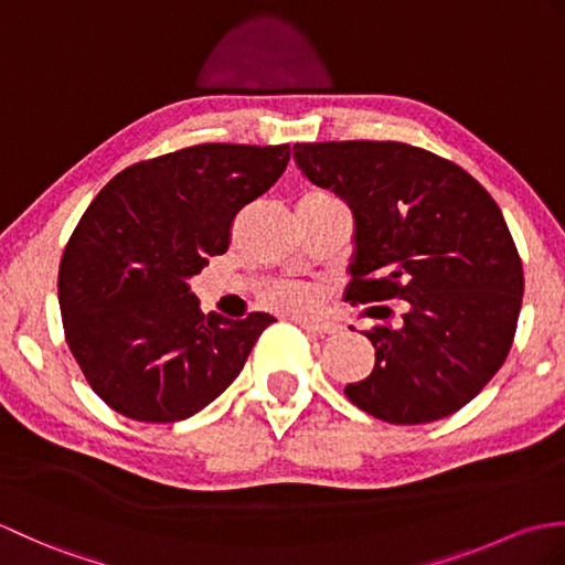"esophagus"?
Instances as JSON below:
<instances>
[{
	"label": "esophagus",
	"instance_id": "esophagus-1",
	"mask_svg": "<svg viewBox=\"0 0 565 565\" xmlns=\"http://www.w3.org/2000/svg\"><path fill=\"white\" fill-rule=\"evenodd\" d=\"M298 326H301L306 332L310 334H318V338H328V334L338 332V326H330V322H310V320H298Z\"/></svg>",
	"mask_w": 565,
	"mask_h": 565
}]
</instances>
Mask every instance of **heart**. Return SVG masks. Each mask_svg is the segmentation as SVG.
<instances>
[{
    "label": "heart",
    "instance_id": "1",
    "mask_svg": "<svg viewBox=\"0 0 565 565\" xmlns=\"http://www.w3.org/2000/svg\"><path fill=\"white\" fill-rule=\"evenodd\" d=\"M303 199H316V201H338L334 196H330L328 191H308ZM264 303L271 306L274 310H281V313L289 316H303L308 310H313L318 306V296L313 289L301 284H284L276 281L269 284L267 289L262 291Z\"/></svg>",
    "mask_w": 565,
    "mask_h": 565
}]
</instances>
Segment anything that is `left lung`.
I'll return each mask as SVG.
<instances>
[{
    "label": "left lung",
    "instance_id": "obj_1",
    "mask_svg": "<svg viewBox=\"0 0 565 565\" xmlns=\"http://www.w3.org/2000/svg\"><path fill=\"white\" fill-rule=\"evenodd\" d=\"M294 158L354 213L347 298L405 308L401 328L364 332L376 364L347 398L391 425L461 411L508 359L522 308V259L500 206L459 164L405 142H296Z\"/></svg>",
    "mask_w": 565,
    "mask_h": 565
}]
</instances>
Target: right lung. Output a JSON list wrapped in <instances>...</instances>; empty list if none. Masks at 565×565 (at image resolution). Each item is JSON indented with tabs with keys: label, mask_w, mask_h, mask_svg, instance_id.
Masks as SVG:
<instances>
[{
	"label": "right lung",
	"mask_w": 565,
	"mask_h": 565,
	"mask_svg": "<svg viewBox=\"0 0 565 565\" xmlns=\"http://www.w3.org/2000/svg\"><path fill=\"white\" fill-rule=\"evenodd\" d=\"M289 158V146L203 142L126 167L84 211L60 259L57 301L72 356L116 413L179 423L243 371L274 318H206L186 279L223 255L235 215Z\"/></svg>",
	"instance_id": "1"
}]
</instances>
